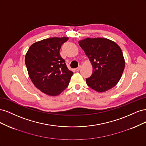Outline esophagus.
Returning a JSON list of instances; mask_svg holds the SVG:
<instances>
[{"mask_svg": "<svg viewBox=\"0 0 146 146\" xmlns=\"http://www.w3.org/2000/svg\"><path fill=\"white\" fill-rule=\"evenodd\" d=\"M80 68H81V66H79L78 67H77V68L76 69V71H78V70L80 69Z\"/></svg>", "mask_w": 146, "mask_h": 146, "instance_id": "obj_1", "label": "esophagus"}]
</instances>
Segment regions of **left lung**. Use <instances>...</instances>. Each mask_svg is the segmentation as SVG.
<instances>
[{"label":"left lung","mask_w":146,"mask_h":146,"mask_svg":"<svg viewBox=\"0 0 146 146\" xmlns=\"http://www.w3.org/2000/svg\"><path fill=\"white\" fill-rule=\"evenodd\" d=\"M89 58L93 68L91 76L86 78L88 86L99 92L115 86L125 68L121 48L110 39L86 38L78 42Z\"/></svg>","instance_id":"8db88e82"}]
</instances>
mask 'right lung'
Listing matches in <instances>:
<instances>
[{
    "label": "right lung",
    "mask_w": 146,
    "mask_h": 146,
    "mask_svg": "<svg viewBox=\"0 0 146 146\" xmlns=\"http://www.w3.org/2000/svg\"><path fill=\"white\" fill-rule=\"evenodd\" d=\"M68 37L50 38L35 42L25 55V63L31 80L48 96H57L68 87L73 72L60 54Z\"/></svg>",
    "instance_id": "obj_1"
}]
</instances>
